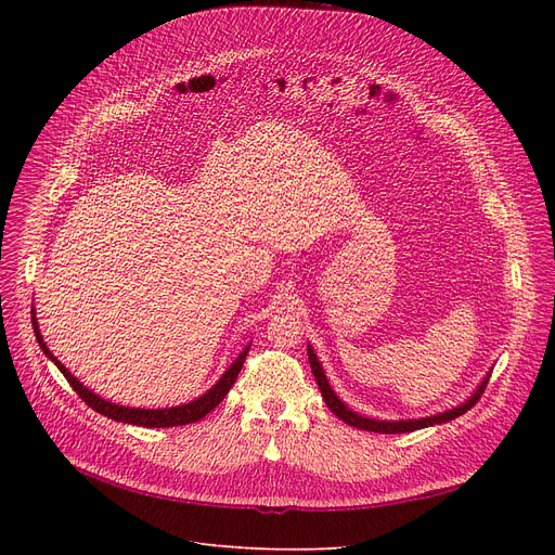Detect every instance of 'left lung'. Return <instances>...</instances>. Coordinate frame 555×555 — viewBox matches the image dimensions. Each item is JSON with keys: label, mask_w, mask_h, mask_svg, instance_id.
Segmentation results:
<instances>
[{"label": "left lung", "mask_w": 555, "mask_h": 555, "mask_svg": "<svg viewBox=\"0 0 555 555\" xmlns=\"http://www.w3.org/2000/svg\"><path fill=\"white\" fill-rule=\"evenodd\" d=\"M308 360H310V369H312V373H314V380H317V385H319V391H322V396H324V400H326V404H328V410H331L337 418H341L344 423L353 425V427H358V429L375 431V434H404V431H414V429H423V427H429V425H439V423L454 421V418H459L461 414L473 410V406L477 404V400L481 398L486 385H488V377H486V380L481 383V387L477 389V393H475L468 402H463V404L454 406V410L443 412V414L427 416V418H421V421H373V418H364V416L351 412V410H348V406L335 396V391L331 389V385H328V380H326L324 369H322V364H319V360H317V356H314V351H312L310 346H308Z\"/></svg>", "instance_id": "8db88e82"}]
</instances>
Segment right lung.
I'll list each match as a JSON object with an SVG mask.
<instances>
[{
    "label": "right lung",
    "instance_id": "right-lung-1",
    "mask_svg": "<svg viewBox=\"0 0 555 555\" xmlns=\"http://www.w3.org/2000/svg\"><path fill=\"white\" fill-rule=\"evenodd\" d=\"M31 314H34V310H31ZM34 333H36V339H38V344H40V348H42V353H44L57 369H61V373L67 377V383L72 385V389L85 400L87 406H92L94 412H99V414H103V416H107V418H112V421L128 423V425H139V427H178V425L197 423L199 418L207 416L211 410H216V406L222 402V398L229 393L231 385L236 383V377H238V373H241V369H243V362H245V358H247V353H249V346H247L245 351L238 356V360L233 362V364L224 371V375L220 377V380H218L207 393L199 396L197 400H193V402H189V404L170 406V410H134V406H121V404L107 402V400L99 398L96 393H92L87 387H82V383H78L76 377H74L61 362H57V358L47 348V344H44V339H42V335H40L36 317H34Z\"/></svg>",
    "mask_w": 555,
    "mask_h": 555
}]
</instances>
